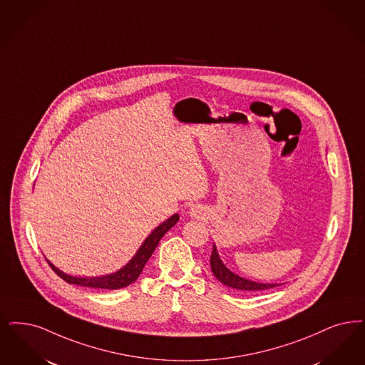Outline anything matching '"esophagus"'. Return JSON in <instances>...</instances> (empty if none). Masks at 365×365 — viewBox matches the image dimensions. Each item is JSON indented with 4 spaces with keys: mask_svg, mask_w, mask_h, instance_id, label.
<instances>
[{
    "mask_svg": "<svg viewBox=\"0 0 365 365\" xmlns=\"http://www.w3.org/2000/svg\"><path fill=\"white\" fill-rule=\"evenodd\" d=\"M190 215H191L192 217H200V216L202 215V210H201V207H198V206H192L191 210H190Z\"/></svg>",
    "mask_w": 365,
    "mask_h": 365,
    "instance_id": "obj_1",
    "label": "esophagus"
}]
</instances>
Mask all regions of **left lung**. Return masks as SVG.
<instances>
[{"instance_id": "left-lung-1", "label": "left lung", "mask_w": 365, "mask_h": 365, "mask_svg": "<svg viewBox=\"0 0 365 365\" xmlns=\"http://www.w3.org/2000/svg\"><path fill=\"white\" fill-rule=\"evenodd\" d=\"M210 267H212V272H213L215 277L217 278L220 282H222L224 285H227L230 288L237 289V291L258 292L263 291V289H270V288H274V287L279 285V284L255 282V281H250V279L235 274L234 272H231L220 259L216 246H213V251H212V255H210Z\"/></svg>"}]
</instances>
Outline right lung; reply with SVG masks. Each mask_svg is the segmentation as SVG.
<instances>
[{"instance_id": "obj_1", "label": "right lung", "mask_w": 365, "mask_h": 365, "mask_svg": "<svg viewBox=\"0 0 365 365\" xmlns=\"http://www.w3.org/2000/svg\"><path fill=\"white\" fill-rule=\"evenodd\" d=\"M178 220H179V215H174L170 219L165 220L164 222H161L160 225L158 228H155L152 231V234L146 237L145 242L143 243L141 247L138 248L135 255L131 258L130 262L125 264L120 270H118L113 274H108V276L73 277V276H69V274L61 272L53 263H50V261H47V259L46 261L48 262L50 267L58 274L59 277L62 278L63 281H66L68 284L88 287V288H96V289H120V288L130 285L131 282H134L138 278L145 263L148 262V259L153 254L155 248L158 247L161 237L175 225Z\"/></svg>"}]
</instances>
